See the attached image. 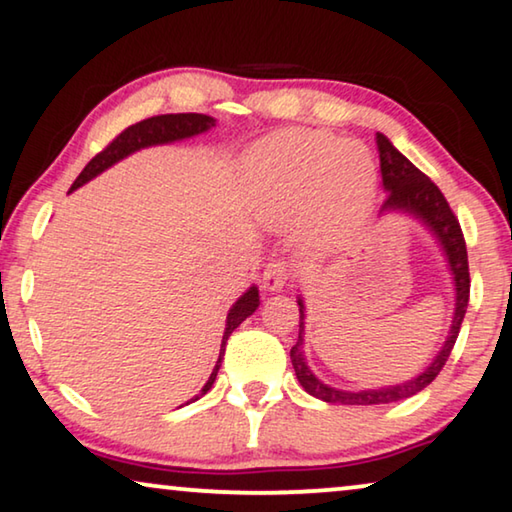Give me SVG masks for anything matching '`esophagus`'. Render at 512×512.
<instances>
[{
    "label": "esophagus",
    "mask_w": 512,
    "mask_h": 512,
    "mask_svg": "<svg viewBox=\"0 0 512 512\" xmlns=\"http://www.w3.org/2000/svg\"><path fill=\"white\" fill-rule=\"evenodd\" d=\"M289 278H292V273H289L287 262H282V259H276V262H271L264 269L262 287L266 289V292H280V289L289 282Z\"/></svg>",
    "instance_id": "obj_1"
}]
</instances>
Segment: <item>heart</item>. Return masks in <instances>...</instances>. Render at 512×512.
<instances>
[{
	"instance_id": "heart-1",
	"label": "heart",
	"mask_w": 512,
	"mask_h": 512,
	"mask_svg": "<svg viewBox=\"0 0 512 512\" xmlns=\"http://www.w3.org/2000/svg\"><path fill=\"white\" fill-rule=\"evenodd\" d=\"M243 190L266 223L296 227L305 220V243L317 253H335L370 223L377 165L361 142L289 128L248 151Z\"/></svg>"
}]
</instances>
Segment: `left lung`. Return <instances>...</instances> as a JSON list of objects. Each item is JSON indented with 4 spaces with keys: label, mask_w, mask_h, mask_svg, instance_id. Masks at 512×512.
Returning <instances> with one entry per match:
<instances>
[{
    "label": "left lung",
    "mask_w": 512,
    "mask_h": 512,
    "mask_svg": "<svg viewBox=\"0 0 512 512\" xmlns=\"http://www.w3.org/2000/svg\"><path fill=\"white\" fill-rule=\"evenodd\" d=\"M377 149H379V163H381V181H384L386 190V202L381 207V213H407V216L416 218L434 239H437L439 248L444 250V257L451 269L453 285H455V310H453V322L451 331L446 335V342L441 345L439 354L432 358V363L421 372V375L411 377L409 381L393 386H379V388H365V391H342V388H333L324 384L315 372L305 363L303 352V338H305V303L296 299L299 303V340L289 352L292 358L296 379L305 388V393H310L312 398H319L331 404H388L398 402L411 395L421 393L425 386H430L434 377L439 375L444 368L448 356L453 352V345L460 333L464 312L469 305V259H467V243H464L462 227L457 223L455 213L448 207L446 197L434 183L411 163L409 158H404L398 149L393 147V142L386 135L377 133Z\"/></svg>",
    "instance_id": "1"
}]
</instances>
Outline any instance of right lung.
Returning <instances> with one entry per match:
<instances>
[{"label": "right lung", "mask_w": 512, "mask_h": 512, "mask_svg": "<svg viewBox=\"0 0 512 512\" xmlns=\"http://www.w3.org/2000/svg\"><path fill=\"white\" fill-rule=\"evenodd\" d=\"M213 126H216V119L209 117V114H197V112L160 114V117H151V119L140 121V124L128 126L124 133H119L117 137H114V140L101 151V154H96L89 160L85 170L80 172V177L73 181L71 190L85 186L87 181L98 177V174L108 170V167H112L114 163H119V160H124L126 156L135 154V151L156 147V144H172L179 140H188V137L207 133ZM257 305H259V289L253 285L243 292V296H239V301H236L230 308V312H227V324H225V333H223V345H220V356H218L216 368H213L209 381L202 388V395L207 393L213 386V381H216L220 363H223V356H225L227 338H230L232 331L243 322V319H248L250 315H253V312L257 310Z\"/></svg>", "instance_id": "add662e5"}]
</instances>
